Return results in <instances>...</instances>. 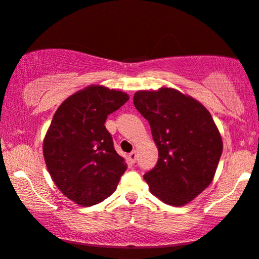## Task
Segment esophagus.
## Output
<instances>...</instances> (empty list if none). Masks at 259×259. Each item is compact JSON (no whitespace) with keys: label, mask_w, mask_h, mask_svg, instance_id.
<instances>
[{"label":"esophagus","mask_w":259,"mask_h":259,"mask_svg":"<svg viewBox=\"0 0 259 259\" xmlns=\"http://www.w3.org/2000/svg\"><path fill=\"white\" fill-rule=\"evenodd\" d=\"M127 160L132 162V163H135L136 162V151L135 150L132 151V153L127 155Z\"/></svg>","instance_id":"1"}]
</instances>
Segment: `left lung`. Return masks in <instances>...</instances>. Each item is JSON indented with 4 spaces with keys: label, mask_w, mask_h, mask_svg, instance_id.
I'll list each match as a JSON object with an SVG mask.
<instances>
[{
    "label": "left lung",
    "mask_w": 259,
    "mask_h": 259,
    "mask_svg": "<svg viewBox=\"0 0 259 259\" xmlns=\"http://www.w3.org/2000/svg\"><path fill=\"white\" fill-rule=\"evenodd\" d=\"M134 105L149 122L158 149L156 165L143 175L150 192L168 205L187 204L211 184L223 153L211 113L168 88L137 91Z\"/></svg>",
    "instance_id": "obj_1"
}]
</instances>
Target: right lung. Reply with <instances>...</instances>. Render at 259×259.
Returning a JSON list of instances; mask_svg holds the SVG:
<instances>
[{
    "instance_id": "right-lung-1",
    "label": "right lung",
    "mask_w": 259,
    "mask_h": 259,
    "mask_svg": "<svg viewBox=\"0 0 259 259\" xmlns=\"http://www.w3.org/2000/svg\"><path fill=\"white\" fill-rule=\"evenodd\" d=\"M127 101L124 92L91 85L55 111L44 140V157L54 184L75 204H99L115 192L126 170L104 124Z\"/></svg>"
}]
</instances>
